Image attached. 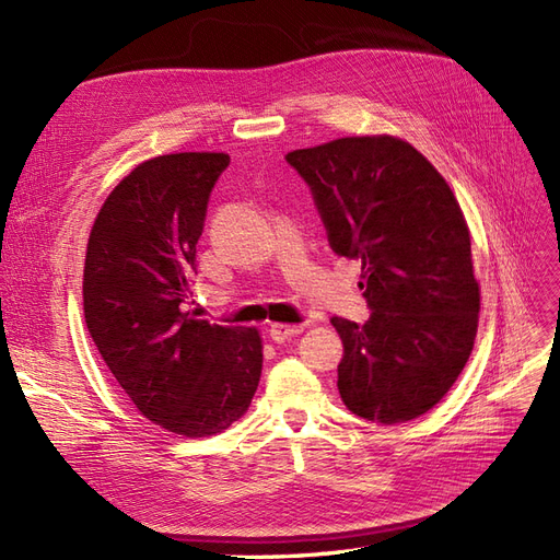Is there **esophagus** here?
<instances>
[{
    "mask_svg": "<svg viewBox=\"0 0 560 560\" xmlns=\"http://www.w3.org/2000/svg\"><path fill=\"white\" fill-rule=\"evenodd\" d=\"M301 331H303V325H284V322H276V325L268 327L270 338L278 343L287 341V338H292V336H299Z\"/></svg>",
    "mask_w": 560,
    "mask_h": 560,
    "instance_id": "esophagus-1",
    "label": "esophagus"
}]
</instances>
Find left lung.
<instances>
[{
	"label": "left lung",
	"instance_id": "obj_1",
	"mask_svg": "<svg viewBox=\"0 0 560 560\" xmlns=\"http://www.w3.org/2000/svg\"><path fill=\"white\" fill-rule=\"evenodd\" d=\"M287 161L308 182L331 249L362 264L360 290L374 311L364 325L331 317L343 404L383 425L428 413L463 374L479 327L460 202L395 135L338 138Z\"/></svg>",
	"mask_w": 560,
	"mask_h": 560
}]
</instances>
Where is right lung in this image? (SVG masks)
<instances>
[{
	"mask_svg": "<svg viewBox=\"0 0 560 560\" xmlns=\"http://www.w3.org/2000/svg\"><path fill=\"white\" fill-rule=\"evenodd\" d=\"M229 154L149 159L100 208L83 266V317L138 411L182 436H212L245 416L264 343L254 327H222L184 311L210 191Z\"/></svg>",
	"mask_w": 560,
	"mask_h": 560,
	"instance_id": "obj_1",
	"label": "right lung"
}]
</instances>
